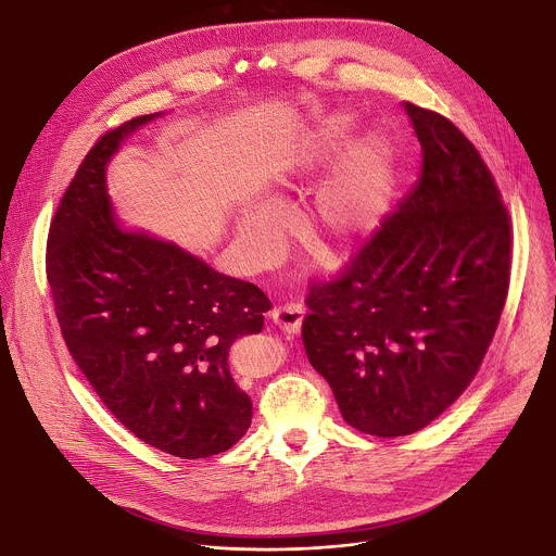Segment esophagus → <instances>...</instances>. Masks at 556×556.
Listing matches in <instances>:
<instances>
[{"mask_svg":"<svg viewBox=\"0 0 556 556\" xmlns=\"http://www.w3.org/2000/svg\"><path fill=\"white\" fill-rule=\"evenodd\" d=\"M306 317V308L301 304H286L273 311V324L277 328H281L288 334H299L301 332V324H304Z\"/></svg>","mask_w":556,"mask_h":556,"instance_id":"esophagus-1","label":"esophagus"}]
</instances>
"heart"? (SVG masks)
I'll return each mask as SVG.
<instances>
[{
    "instance_id": "heart-1",
    "label": "heart",
    "mask_w": 556,
    "mask_h": 556,
    "mask_svg": "<svg viewBox=\"0 0 556 556\" xmlns=\"http://www.w3.org/2000/svg\"><path fill=\"white\" fill-rule=\"evenodd\" d=\"M352 128L348 115H330L301 137L288 166L279 175L286 188H294L301 175L326 166L345 143ZM396 168L388 139L364 132L352 141L328 179L311 199L313 230L330 248H345L372 235L390 211ZM283 201L273 197L270 204H248L237 215V241L245 260L266 268L281 255L290 232Z\"/></svg>"
}]
</instances>
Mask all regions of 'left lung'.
I'll return each instance as SVG.
<instances>
[{"mask_svg": "<svg viewBox=\"0 0 556 556\" xmlns=\"http://www.w3.org/2000/svg\"><path fill=\"white\" fill-rule=\"evenodd\" d=\"M419 181L337 281L306 296L304 345L348 426L375 437L434 421L477 375L510 281V217L477 148L403 104Z\"/></svg>", "mask_w": 556, "mask_h": 556, "instance_id": "left-lung-1", "label": "left lung"}]
</instances>
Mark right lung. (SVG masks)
I'll list each match as a JSON object with an SVG mask.
<instances>
[{
	"instance_id": "add662e5",
	"label": "right lung",
	"mask_w": 556,
	"mask_h": 556,
	"mask_svg": "<svg viewBox=\"0 0 556 556\" xmlns=\"http://www.w3.org/2000/svg\"><path fill=\"white\" fill-rule=\"evenodd\" d=\"M160 117H135L90 148L50 224L46 273L71 355L117 421L175 457L204 459L250 428L252 401L228 355L262 332L270 301L119 219L106 168Z\"/></svg>"
}]
</instances>
